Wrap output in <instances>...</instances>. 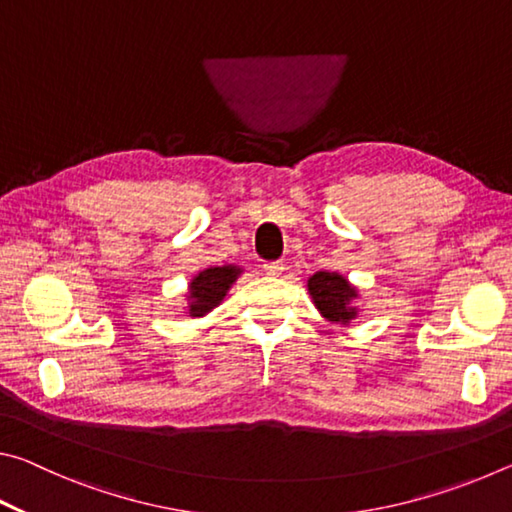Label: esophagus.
<instances>
[{
  "label": "esophagus",
  "mask_w": 512,
  "mask_h": 512,
  "mask_svg": "<svg viewBox=\"0 0 512 512\" xmlns=\"http://www.w3.org/2000/svg\"><path fill=\"white\" fill-rule=\"evenodd\" d=\"M264 271L268 275H280L284 271V264L282 262H266L264 264Z\"/></svg>",
  "instance_id": "esophagus-1"
}]
</instances>
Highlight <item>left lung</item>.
I'll list each match as a JSON object with an SVG mask.
<instances>
[{
	"label": "left lung",
	"instance_id": "1",
	"mask_svg": "<svg viewBox=\"0 0 512 512\" xmlns=\"http://www.w3.org/2000/svg\"><path fill=\"white\" fill-rule=\"evenodd\" d=\"M309 293L311 298H314L316 307L320 309V314L329 320L348 323V320H352L354 314H357V311L350 307V300L357 296V291L350 287L343 275L327 273V271L311 275Z\"/></svg>",
	"mask_w": 512,
	"mask_h": 512
}]
</instances>
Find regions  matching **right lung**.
<instances>
[{"label": "right lung", "mask_w": 512, "mask_h": 512, "mask_svg": "<svg viewBox=\"0 0 512 512\" xmlns=\"http://www.w3.org/2000/svg\"><path fill=\"white\" fill-rule=\"evenodd\" d=\"M239 268L235 266H216L201 271L192 282V305H189V314L203 316L205 311L219 305L225 293H228L230 284L237 280Z\"/></svg>", "instance_id": "1"}]
</instances>
